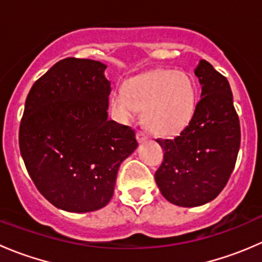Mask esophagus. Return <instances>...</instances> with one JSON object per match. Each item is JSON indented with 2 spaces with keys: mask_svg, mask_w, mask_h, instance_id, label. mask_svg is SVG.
I'll list each match as a JSON object with an SVG mask.
<instances>
[{
  "mask_svg": "<svg viewBox=\"0 0 262 262\" xmlns=\"http://www.w3.org/2000/svg\"><path fill=\"white\" fill-rule=\"evenodd\" d=\"M137 139H138V142H141V143H142V142L147 141L148 134L143 130H138V132H137Z\"/></svg>",
  "mask_w": 262,
  "mask_h": 262,
  "instance_id": "esophagus-1",
  "label": "esophagus"
}]
</instances>
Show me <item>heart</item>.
<instances>
[{
	"instance_id": "1",
	"label": "heart",
	"mask_w": 262,
	"mask_h": 262,
	"mask_svg": "<svg viewBox=\"0 0 262 262\" xmlns=\"http://www.w3.org/2000/svg\"><path fill=\"white\" fill-rule=\"evenodd\" d=\"M198 87L184 71L157 70L132 78L125 91L112 96L113 109L121 120H130L138 110L143 124L158 136H175L186 128L196 110Z\"/></svg>"
}]
</instances>
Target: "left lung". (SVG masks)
<instances>
[{
    "label": "left lung",
    "instance_id": "1",
    "mask_svg": "<svg viewBox=\"0 0 262 262\" xmlns=\"http://www.w3.org/2000/svg\"><path fill=\"white\" fill-rule=\"evenodd\" d=\"M195 76L202 84V99L180 134L157 139L165 153L155 173L163 196L187 208L218 196L231 178L241 144L239 119L227 78L204 59Z\"/></svg>",
    "mask_w": 262,
    "mask_h": 262
}]
</instances>
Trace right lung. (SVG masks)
Masks as SVG:
<instances>
[{
    "label": "right lung",
    "instance_id": "obj_1",
    "mask_svg": "<svg viewBox=\"0 0 262 262\" xmlns=\"http://www.w3.org/2000/svg\"><path fill=\"white\" fill-rule=\"evenodd\" d=\"M106 66L80 58L55 63L29 91L18 146L36 189L54 207L87 213L114 194L120 163L138 147L128 125L107 119Z\"/></svg>",
    "mask_w": 262,
    "mask_h": 262
}]
</instances>
